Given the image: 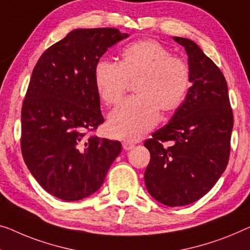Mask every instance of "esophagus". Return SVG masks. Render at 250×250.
Returning <instances> with one entry per match:
<instances>
[{
	"label": "esophagus",
	"mask_w": 250,
	"mask_h": 250,
	"mask_svg": "<svg viewBox=\"0 0 250 250\" xmlns=\"http://www.w3.org/2000/svg\"><path fill=\"white\" fill-rule=\"evenodd\" d=\"M122 147H124L125 150H131V149L135 147V144L130 143V141H124V143H122Z\"/></svg>",
	"instance_id": "esophagus-1"
}]
</instances>
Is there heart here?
I'll use <instances>...</instances> for the list:
<instances>
[{
	"instance_id": "obj_1",
	"label": "heart",
	"mask_w": 250,
	"mask_h": 250,
	"mask_svg": "<svg viewBox=\"0 0 250 250\" xmlns=\"http://www.w3.org/2000/svg\"><path fill=\"white\" fill-rule=\"evenodd\" d=\"M136 80V98L125 100L109 115L107 130L118 139H140L158 124L161 110H177L188 92L191 75L183 59L151 39L126 46L120 64L106 59L95 64L94 84L106 105L120 102L129 81Z\"/></svg>"
}]
</instances>
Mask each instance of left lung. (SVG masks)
I'll use <instances>...</instances> for the list:
<instances>
[{"instance_id":"1","label":"left lung","mask_w":250,"mask_h":250,"mask_svg":"<svg viewBox=\"0 0 250 250\" xmlns=\"http://www.w3.org/2000/svg\"><path fill=\"white\" fill-rule=\"evenodd\" d=\"M173 39L188 54L192 86L168 124L145 141L150 152L145 184L158 202L182 207L206 195L225 172L233 115L218 66L192 40Z\"/></svg>"}]
</instances>
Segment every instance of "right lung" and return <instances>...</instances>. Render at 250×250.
Returning a JSON list of instances; mask_svg holds the SVG:
<instances>
[{"label": "right lung", "instance_id": "add662e5", "mask_svg": "<svg viewBox=\"0 0 250 250\" xmlns=\"http://www.w3.org/2000/svg\"><path fill=\"white\" fill-rule=\"evenodd\" d=\"M128 33L75 29L48 48L33 68L21 111V151L44 191L66 202L101 188L120 141L86 136L103 124L94 67Z\"/></svg>", "mask_w": 250, "mask_h": 250}]
</instances>
